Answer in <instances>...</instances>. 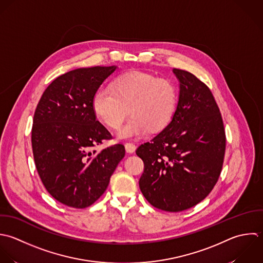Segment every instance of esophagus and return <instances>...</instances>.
<instances>
[{
	"instance_id": "obj_1",
	"label": "esophagus",
	"mask_w": 263,
	"mask_h": 263,
	"mask_svg": "<svg viewBox=\"0 0 263 263\" xmlns=\"http://www.w3.org/2000/svg\"><path fill=\"white\" fill-rule=\"evenodd\" d=\"M125 148H126V152L128 154H133L135 152V149H136V145L134 143H130L129 142V143L125 144Z\"/></svg>"
}]
</instances>
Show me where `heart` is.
<instances>
[{"label": "heart", "mask_w": 263, "mask_h": 263, "mask_svg": "<svg viewBox=\"0 0 263 263\" xmlns=\"http://www.w3.org/2000/svg\"><path fill=\"white\" fill-rule=\"evenodd\" d=\"M176 98V89L170 81L143 71H130L117 78L112 89L99 88L94 95L93 108L112 129L121 126L129 110L131 116L119 130L118 137L138 138L148 130L163 129L170 122Z\"/></svg>", "instance_id": "obj_1"}]
</instances>
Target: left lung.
<instances>
[{
	"label": "left lung",
	"mask_w": 263,
	"mask_h": 263,
	"mask_svg": "<svg viewBox=\"0 0 263 263\" xmlns=\"http://www.w3.org/2000/svg\"><path fill=\"white\" fill-rule=\"evenodd\" d=\"M179 81L171 122L136 155L144 163L139 187L154 207L180 212L202 202L221 173L226 132L210 89L193 73L173 68Z\"/></svg>",
	"instance_id": "1"
}]
</instances>
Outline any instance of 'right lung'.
I'll use <instances>...</instances> for the list:
<instances>
[{
	"label": "right lung",
	"mask_w": 263,
	"mask_h": 263,
	"mask_svg": "<svg viewBox=\"0 0 263 263\" xmlns=\"http://www.w3.org/2000/svg\"><path fill=\"white\" fill-rule=\"evenodd\" d=\"M116 69L112 65L70 70L47 87L36 105L31 129L34 164L48 193L68 207L82 209L96 202L125 157L123 144L93 151L111 138L96 120L93 99Z\"/></svg>",
	"instance_id": "add662e5"
}]
</instances>
